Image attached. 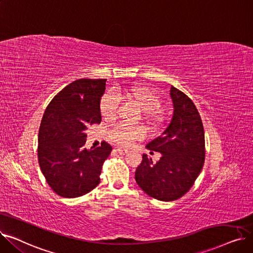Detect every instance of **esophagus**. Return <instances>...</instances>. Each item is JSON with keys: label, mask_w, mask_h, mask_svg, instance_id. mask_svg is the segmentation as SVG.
<instances>
[{"label": "esophagus", "mask_w": 253, "mask_h": 253, "mask_svg": "<svg viewBox=\"0 0 253 253\" xmlns=\"http://www.w3.org/2000/svg\"><path fill=\"white\" fill-rule=\"evenodd\" d=\"M117 152H118L120 155H125L128 151H127L126 149H124V148H120V147H118V148H117Z\"/></svg>", "instance_id": "esophagus-1"}]
</instances>
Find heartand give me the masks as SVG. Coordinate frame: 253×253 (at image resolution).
<instances>
[{"mask_svg": "<svg viewBox=\"0 0 253 253\" xmlns=\"http://www.w3.org/2000/svg\"><path fill=\"white\" fill-rule=\"evenodd\" d=\"M118 98L133 100L142 111L148 112V117L152 122L160 123L163 121V114L159 111L162 101L160 95L152 89L142 86H132L123 90L117 89L114 93H105L100 100V113L103 118H115L118 109ZM143 133L141 127H129L119 124L110 130L109 136L114 142L127 147L133 140L140 138Z\"/></svg>", "mask_w": 253, "mask_h": 253, "instance_id": "obj_1", "label": "heart"}]
</instances>
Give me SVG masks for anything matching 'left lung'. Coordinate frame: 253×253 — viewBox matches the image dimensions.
Returning a JSON list of instances; mask_svg holds the SVG:
<instances>
[{
  "mask_svg": "<svg viewBox=\"0 0 253 253\" xmlns=\"http://www.w3.org/2000/svg\"><path fill=\"white\" fill-rule=\"evenodd\" d=\"M170 95L174 112L168 126L147 144V149L160 152L156 164L147 155L135 171L140 189L160 201H174L187 194L200 174L205 162L203 123L193 100L172 86Z\"/></svg>",
  "mask_w": 253,
  "mask_h": 253,
  "instance_id": "1",
  "label": "left lung"
}]
</instances>
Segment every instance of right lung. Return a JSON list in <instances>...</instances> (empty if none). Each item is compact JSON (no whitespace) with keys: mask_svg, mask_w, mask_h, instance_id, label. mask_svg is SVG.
Listing matches in <instances>:
<instances>
[{"mask_svg":"<svg viewBox=\"0 0 253 253\" xmlns=\"http://www.w3.org/2000/svg\"><path fill=\"white\" fill-rule=\"evenodd\" d=\"M106 79H80L53 97L43 115L38 136V160L50 188L63 198L88 194L100 182L103 162L113 150L84 148L85 130L101 122L100 97Z\"/></svg>","mask_w":253,"mask_h":253,"instance_id":"add662e5","label":"right lung"}]
</instances>
